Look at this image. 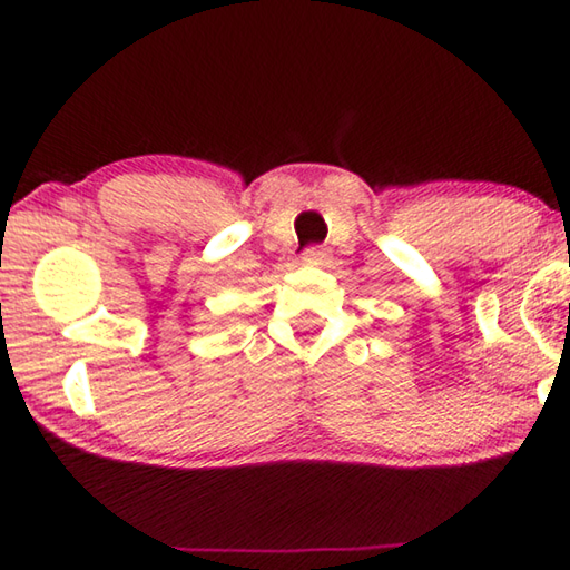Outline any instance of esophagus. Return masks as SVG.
I'll use <instances>...</instances> for the list:
<instances>
[{
	"label": "esophagus",
	"mask_w": 570,
	"mask_h": 570,
	"mask_svg": "<svg viewBox=\"0 0 570 570\" xmlns=\"http://www.w3.org/2000/svg\"><path fill=\"white\" fill-rule=\"evenodd\" d=\"M326 258H330V250L324 246H308L304 250V262L308 264H326Z\"/></svg>",
	"instance_id": "esophagus-1"
}]
</instances>
